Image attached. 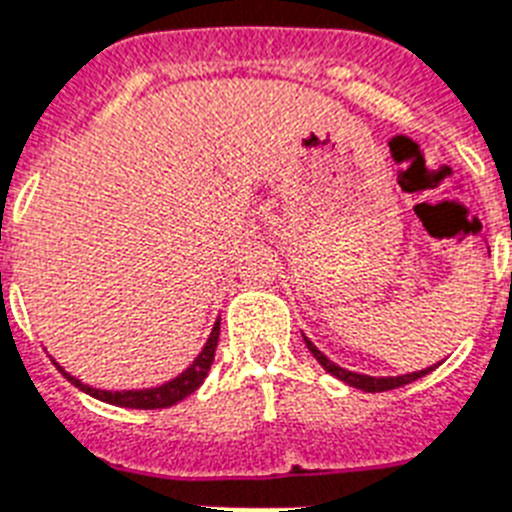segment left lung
I'll use <instances>...</instances> for the list:
<instances>
[{
  "label": "left lung",
  "instance_id": "1",
  "mask_svg": "<svg viewBox=\"0 0 512 512\" xmlns=\"http://www.w3.org/2000/svg\"><path fill=\"white\" fill-rule=\"evenodd\" d=\"M306 340V348L314 353V358L319 363H322L324 369L332 374V377H337L340 382L350 384V387H358V390L363 392H384V390H395V387H403V384H411L416 382V379H421L424 374H429V371L434 369H424V371H413V374H403V377H366V374H356V371H348V369H342V366H337V363L329 361L327 356H324L322 350L316 348L314 342L308 340V337H303Z\"/></svg>",
  "mask_w": 512,
  "mask_h": 512
}]
</instances>
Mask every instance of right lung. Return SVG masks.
Instances as JSON below:
<instances>
[{"mask_svg": "<svg viewBox=\"0 0 512 512\" xmlns=\"http://www.w3.org/2000/svg\"><path fill=\"white\" fill-rule=\"evenodd\" d=\"M217 342H219V322L214 324L211 329L209 340H206L204 350L198 353V358L190 363L188 369L175 377L172 382L162 384V387H151V390H125V392H109V390H94V387H88L83 384L80 379L70 377L62 366L57 363V369L62 371L67 377V382H73L78 390H83L86 395L91 398L101 400V403H112V405H120V408H143V411H154V408H170V405L180 403L183 398H188L190 392H196L201 387V382L206 379L209 374L211 363H214V350H217Z\"/></svg>", "mask_w": 512, "mask_h": 512, "instance_id": "1", "label": "right lung"}]
</instances>
